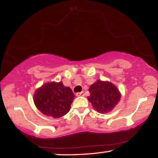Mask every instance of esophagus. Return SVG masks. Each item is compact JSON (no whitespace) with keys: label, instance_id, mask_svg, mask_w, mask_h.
<instances>
[{"label":"esophagus","instance_id":"34e87169","mask_svg":"<svg viewBox=\"0 0 158 158\" xmlns=\"http://www.w3.org/2000/svg\"><path fill=\"white\" fill-rule=\"evenodd\" d=\"M76 95H77V97H81V96H83L84 94H83V92H79V93H77Z\"/></svg>","mask_w":158,"mask_h":158}]
</instances>
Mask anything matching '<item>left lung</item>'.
Segmentation results:
<instances>
[{
	"mask_svg": "<svg viewBox=\"0 0 158 158\" xmlns=\"http://www.w3.org/2000/svg\"><path fill=\"white\" fill-rule=\"evenodd\" d=\"M90 97L88 99L99 113L110 111L120 99L117 87L108 81L97 80L89 88Z\"/></svg>",
	"mask_w": 158,
	"mask_h": 158,
	"instance_id": "left-lung-1",
	"label": "left lung"
}]
</instances>
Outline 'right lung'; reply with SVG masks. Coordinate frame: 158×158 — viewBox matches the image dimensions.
<instances>
[{
  "instance_id": "right-lung-1",
  "label": "right lung",
  "mask_w": 158,
  "mask_h": 158,
  "mask_svg": "<svg viewBox=\"0 0 158 158\" xmlns=\"http://www.w3.org/2000/svg\"><path fill=\"white\" fill-rule=\"evenodd\" d=\"M74 94L69 87L62 82H50L42 85L35 91L34 102L42 114L59 118L70 110Z\"/></svg>"
}]
</instances>
